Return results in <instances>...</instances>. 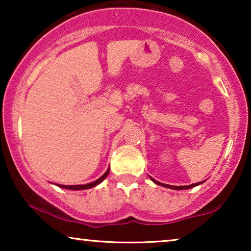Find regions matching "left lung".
<instances>
[{
	"label": "left lung",
	"instance_id": "left-lung-1",
	"mask_svg": "<svg viewBox=\"0 0 251 251\" xmlns=\"http://www.w3.org/2000/svg\"><path fill=\"white\" fill-rule=\"evenodd\" d=\"M151 180H153V183H155L156 185H161V186L163 187H167V188H171V190H188V188H192L194 186H198V185H200L203 183V181H200V183H195V184H191V185H187V186H173V185H168V184H163V183H160V181H157L154 179V178L150 177Z\"/></svg>",
	"mask_w": 251,
	"mask_h": 251
}]
</instances>
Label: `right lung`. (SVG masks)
Masks as SVG:
<instances>
[{"instance_id": "add662e5", "label": "right lung", "mask_w": 251, "mask_h": 251, "mask_svg": "<svg viewBox=\"0 0 251 251\" xmlns=\"http://www.w3.org/2000/svg\"><path fill=\"white\" fill-rule=\"evenodd\" d=\"M109 174V168L107 170H106V173L102 175L100 178H98L97 180L92 181V183H89V184H85V185H60V184H57V186H59L61 188H66V190H73V191H81V190H88V188H91V187H95L97 186L98 184H100L102 180L105 179L106 177L108 176Z\"/></svg>"}]
</instances>
